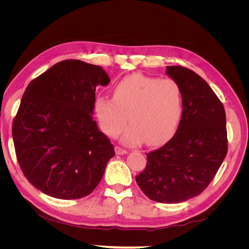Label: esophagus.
Segmentation results:
<instances>
[{
	"instance_id": "34e87169",
	"label": "esophagus",
	"mask_w": 249,
	"mask_h": 249,
	"mask_svg": "<svg viewBox=\"0 0 249 249\" xmlns=\"http://www.w3.org/2000/svg\"><path fill=\"white\" fill-rule=\"evenodd\" d=\"M115 153H116V155H124V154H126L127 152H126L125 149H124L123 147L115 146Z\"/></svg>"
}]
</instances>
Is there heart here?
Masks as SVG:
<instances>
[{"mask_svg": "<svg viewBox=\"0 0 249 249\" xmlns=\"http://www.w3.org/2000/svg\"><path fill=\"white\" fill-rule=\"evenodd\" d=\"M95 114L102 131L114 138L123 131L129 116L132 124L123 141L137 145L162 144L175 134L182 115V93L178 83L169 78L158 79L134 73L113 89V99L99 96Z\"/></svg>", "mask_w": 249, "mask_h": 249, "instance_id": "heart-1", "label": "heart"}]
</instances>
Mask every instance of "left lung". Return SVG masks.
Masks as SVG:
<instances>
[{
    "instance_id": "8db88e82",
    "label": "left lung",
    "mask_w": 249,
    "mask_h": 249,
    "mask_svg": "<svg viewBox=\"0 0 249 249\" xmlns=\"http://www.w3.org/2000/svg\"><path fill=\"white\" fill-rule=\"evenodd\" d=\"M182 93L183 112L177 133L147 156L136 182L158 202L178 203L197 196L212 182L228 153L222 103L208 83L183 66H167Z\"/></svg>"
}]
</instances>
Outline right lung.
I'll use <instances>...</instances> for the list:
<instances>
[{"instance_id": "1", "label": "right lung", "mask_w": 249, "mask_h": 249, "mask_svg": "<svg viewBox=\"0 0 249 249\" xmlns=\"http://www.w3.org/2000/svg\"><path fill=\"white\" fill-rule=\"evenodd\" d=\"M110 83L101 66L64 60L32 80L12 124L24 176L37 189L59 199L87 196L115 156L93 109L95 88Z\"/></svg>"}]
</instances>
